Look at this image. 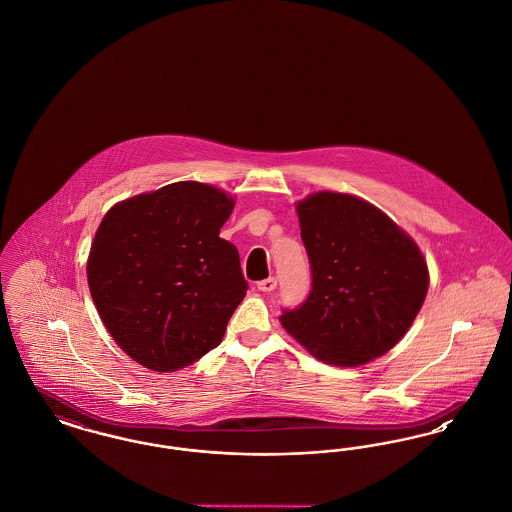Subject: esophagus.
Instances as JSON below:
<instances>
[{
  "label": "esophagus",
  "instance_id": "1",
  "mask_svg": "<svg viewBox=\"0 0 512 512\" xmlns=\"http://www.w3.org/2000/svg\"><path fill=\"white\" fill-rule=\"evenodd\" d=\"M276 278H265V280H261L259 284H257V288L261 290V292H272L274 288H276Z\"/></svg>",
  "mask_w": 512,
  "mask_h": 512
}]
</instances>
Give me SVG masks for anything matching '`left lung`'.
Segmentation results:
<instances>
[{
    "instance_id": "8db88e82",
    "label": "left lung",
    "mask_w": 512,
    "mask_h": 512,
    "mask_svg": "<svg viewBox=\"0 0 512 512\" xmlns=\"http://www.w3.org/2000/svg\"><path fill=\"white\" fill-rule=\"evenodd\" d=\"M311 293L282 326L318 361L359 366L388 353L428 292V267L380 209L355 195L318 192L297 203Z\"/></svg>"
}]
</instances>
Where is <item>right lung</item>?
Returning a JSON list of instances; mask_svg holds the SVG:
<instances>
[{"label":"right lung","instance_id":"1","mask_svg":"<svg viewBox=\"0 0 512 512\" xmlns=\"http://www.w3.org/2000/svg\"><path fill=\"white\" fill-rule=\"evenodd\" d=\"M234 199L174 182L117 203L88 257V286L113 340L157 372L192 365L219 345L247 292L236 245L219 238Z\"/></svg>","mask_w":512,"mask_h":512}]
</instances>
